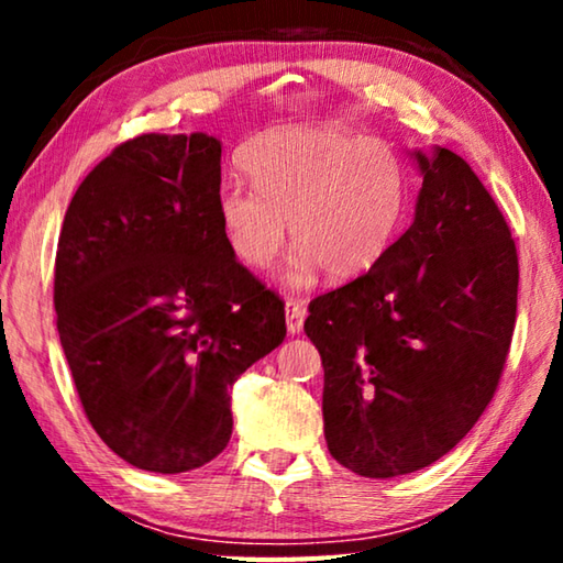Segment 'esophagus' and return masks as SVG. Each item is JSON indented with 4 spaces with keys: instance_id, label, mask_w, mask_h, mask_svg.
Segmentation results:
<instances>
[{
    "instance_id": "34e87169",
    "label": "esophagus",
    "mask_w": 563,
    "mask_h": 563,
    "mask_svg": "<svg viewBox=\"0 0 563 563\" xmlns=\"http://www.w3.org/2000/svg\"><path fill=\"white\" fill-rule=\"evenodd\" d=\"M305 305L298 298H288L285 300V322H288V332L290 335H298L302 330V322H305Z\"/></svg>"
}]
</instances>
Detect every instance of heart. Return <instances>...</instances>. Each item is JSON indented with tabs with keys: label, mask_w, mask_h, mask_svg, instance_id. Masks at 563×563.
Wrapping results in <instances>:
<instances>
[{
	"label": "heart",
	"mask_w": 563,
	"mask_h": 563,
	"mask_svg": "<svg viewBox=\"0 0 563 563\" xmlns=\"http://www.w3.org/2000/svg\"><path fill=\"white\" fill-rule=\"evenodd\" d=\"M253 186L225 180L218 218L233 255L265 271L290 238L283 278L310 285L320 268L352 280L383 258L402 225L407 180L395 151L330 126L268 131L243 151Z\"/></svg>",
	"instance_id": "1"
}]
</instances>
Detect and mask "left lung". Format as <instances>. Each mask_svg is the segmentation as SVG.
Wrapping results in <instances>:
<instances>
[{
	"instance_id": "1",
	"label": "left lung",
	"mask_w": 563,
	"mask_h": 563,
	"mask_svg": "<svg viewBox=\"0 0 563 563\" xmlns=\"http://www.w3.org/2000/svg\"><path fill=\"white\" fill-rule=\"evenodd\" d=\"M415 158L412 225L305 320L325 367L328 450L369 479L430 466L472 430L517 322L519 258L499 206L454 151Z\"/></svg>"
}]
</instances>
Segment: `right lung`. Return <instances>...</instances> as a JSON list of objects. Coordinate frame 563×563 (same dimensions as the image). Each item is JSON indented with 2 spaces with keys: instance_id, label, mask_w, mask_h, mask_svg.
<instances>
[{
  "instance_id": "add662e5",
  "label": "right lung",
  "mask_w": 563,
  "mask_h": 563,
  "mask_svg": "<svg viewBox=\"0 0 563 563\" xmlns=\"http://www.w3.org/2000/svg\"><path fill=\"white\" fill-rule=\"evenodd\" d=\"M221 141L141 133L76 188L56 245V330L89 422L146 472L198 470L231 387L285 340V305L218 218Z\"/></svg>"
}]
</instances>
